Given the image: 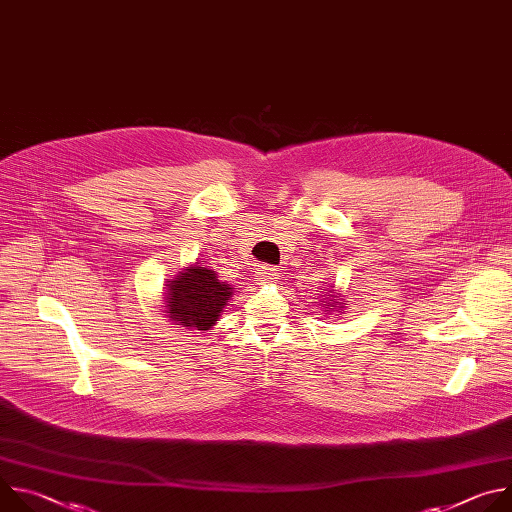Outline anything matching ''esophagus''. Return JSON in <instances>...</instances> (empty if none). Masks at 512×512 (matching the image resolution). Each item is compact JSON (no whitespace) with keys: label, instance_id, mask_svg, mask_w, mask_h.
I'll return each instance as SVG.
<instances>
[{"label":"esophagus","instance_id":"1","mask_svg":"<svg viewBox=\"0 0 512 512\" xmlns=\"http://www.w3.org/2000/svg\"><path fill=\"white\" fill-rule=\"evenodd\" d=\"M255 273H257V279H259L261 283H269V281L277 279V269L271 267V265H259Z\"/></svg>","mask_w":512,"mask_h":512}]
</instances>
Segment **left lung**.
<instances>
[{"label": "left lung", "instance_id": "1", "mask_svg": "<svg viewBox=\"0 0 512 512\" xmlns=\"http://www.w3.org/2000/svg\"><path fill=\"white\" fill-rule=\"evenodd\" d=\"M340 308H344L340 296L334 294V289H326L324 291V298H322V310L324 312H338Z\"/></svg>", "mask_w": 512, "mask_h": 512}]
</instances>
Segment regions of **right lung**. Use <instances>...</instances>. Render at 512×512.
I'll use <instances>...</instances> for the list:
<instances>
[{
    "label": "right lung",
    "instance_id": "1",
    "mask_svg": "<svg viewBox=\"0 0 512 512\" xmlns=\"http://www.w3.org/2000/svg\"><path fill=\"white\" fill-rule=\"evenodd\" d=\"M166 289V316L178 326L196 330H210L233 298V287L200 265L180 271Z\"/></svg>",
    "mask_w": 512,
    "mask_h": 512
}]
</instances>
